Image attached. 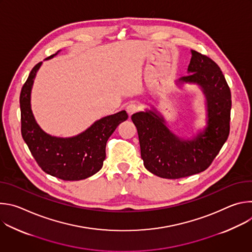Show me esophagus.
Returning <instances> with one entry per match:
<instances>
[{
	"label": "esophagus",
	"instance_id": "34e87169",
	"mask_svg": "<svg viewBox=\"0 0 252 252\" xmlns=\"http://www.w3.org/2000/svg\"><path fill=\"white\" fill-rule=\"evenodd\" d=\"M138 111H139V106L134 102H130L126 105V112H127L128 116H131V115H133L134 113H136Z\"/></svg>",
	"mask_w": 252,
	"mask_h": 252
}]
</instances>
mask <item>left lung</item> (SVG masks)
Wrapping results in <instances>:
<instances>
[{
	"label": "left lung",
	"mask_w": 252,
	"mask_h": 252,
	"mask_svg": "<svg viewBox=\"0 0 252 252\" xmlns=\"http://www.w3.org/2000/svg\"><path fill=\"white\" fill-rule=\"evenodd\" d=\"M190 53L188 76L175 85L179 89L186 84L199 87L205 98V126L186 137L174 133L154 105L131 116L143 164L162 178L176 179L205 170L229 134L231 94L222 71L208 57L193 50Z\"/></svg>",
	"instance_id": "8db88e82"
}]
</instances>
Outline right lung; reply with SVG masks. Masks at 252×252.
<instances>
[{"instance_id":"right-lung-1","label":"right lung","mask_w":252,"mask_h":252,"mask_svg":"<svg viewBox=\"0 0 252 252\" xmlns=\"http://www.w3.org/2000/svg\"><path fill=\"white\" fill-rule=\"evenodd\" d=\"M57 54L45 59H53ZM43 62L35 64L20 95L22 136L40 167L63 181H81L96 173L105 158V145L118 126L126 121V111L95 121L83 132L60 137L47 133L35 121L31 105L33 81Z\"/></svg>"}]
</instances>
